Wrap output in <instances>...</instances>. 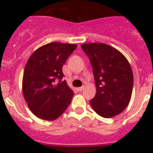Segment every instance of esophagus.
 I'll list each match as a JSON object with an SVG mask.
<instances>
[{
	"mask_svg": "<svg viewBox=\"0 0 153 153\" xmlns=\"http://www.w3.org/2000/svg\"><path fill=\"white\" fill-rule=\"evenodd\" d=\"M84 89V86H81V87H79V88H77V90H78V91H82V90Z\"/></svg>",
	"mask_w": 153,
	"mask_h": 153,
	"instance_id": "esophagus-1",
	"label": "esophagus"
}]
</instances>
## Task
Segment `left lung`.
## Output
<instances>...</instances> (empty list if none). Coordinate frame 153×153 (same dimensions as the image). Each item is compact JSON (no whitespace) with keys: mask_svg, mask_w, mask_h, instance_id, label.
Listing matches in <instances>:
<instances>
[{"mask_svg":"<svg viewBox=\"0 0 153 153\" xmlns=\"http://www.w3.org/2000/svg\"><path fill=\"white\" fill-rule=\"evenodd\" d=\"M82 49L90 59L95 81V96L90 101L94 110L109 118L128 106L133 86V74L126 58L105 44H86Z\"/></svg>","mask_w":153,"mask_h":153,"instance_id":"obj_1","label":"left lung"}]
</instances>
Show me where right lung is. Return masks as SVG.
<instances>
[{"mask_svg":"<svg viewBox=\"0 0 153 153\" xmlns=\"http://www.w3.org/2000/svg\"><path fill=\"white\" fill-rule=\"evenodd\" d=\"M76 44L50 43L33 52L25 66L23 93L29 109L38 117L57 119L71 102L74 93L62 81V66Z\"/></svg>","mask_w":153,"mask_h":153,"instance_id":"right-lung-1","label":"right lung"}]
</instances>
